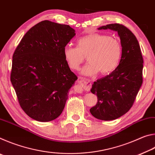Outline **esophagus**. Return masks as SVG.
<instances>
[{
    "instance_id": "obj_1",
    "label": "esophagus",
    "mask_w": 155,
    "mask_h": 155,
    "mask_svg": "<svg viewBox=\"0 0 155 155\" xmlns=\"http://www.w3.org/2000/svg\"><path fill=\"white\" fill-rule=\"evenodd\" d=\"M91 87V83L89 80L80 81L77 85H76L74 90L77 93H83L84 91L90 90Z\"/></svg>"
}]
</instances>
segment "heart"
Returning a JSON list of instances; mask_svg holds the SVG:
<instances>
[{
	"mask_svg": "<svg viewBox=\"0 0 155 155\" xmlns=\"http://www.w3.org/2000/svg\"><path fill=\"white\" fill-rule=\"evenodd\" d=\"M122 54L118 39L98 33L81 37L77 40V47L68 45L64 49V58L72 70H78L87 56L89 63L82 70L86 76L98 72L101 75L110 74L118 66Z\"/></svg>",
	"mask_w": 155,
	"mask_h": 155,
	"instance_id": "heart-1",
	"label": "heart"
}]
</instances>
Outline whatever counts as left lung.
I'll return each mask as SVG.
<instances>
[{
  "label": "left lung",
  "instance_id": "left-lung-1",
  "mask_svg": "<svg viewBox=\"0 0 155 155\" xmlns=\"http://www.w3.org/2000/svg\"><path fill=\"white\" fill-rule=\"evenodd\" d=\"M117 31L122 47L121 60L114 71L94 82L91 93L98 101L90 109L96 118L101 120H115L132 107L143 82V57L138 41L125 26L110 24L98 28Z\"/></svg>",
  "mask_w": 155,
  "mask_h": 155
}]
</instances>
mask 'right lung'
Listing matches in <instances>:
<instances>
[{"instance_id":"right-lung-1","label":"right lung","mask_w":155,"mask_h":155,"mask_svg":"<svg viewBox=\"0 0 155 155\" xmlns=\"http://www.w3.org/2000/svg\"><path fill=\"white\" fill-rule=\"evenodd\" d=\"M75 35L69 25L44 20L27 31L15 49L11 82L21 108L32 119L52 121L64 110L78 78L64 55Z\"/></svg>"}]
</instances>
